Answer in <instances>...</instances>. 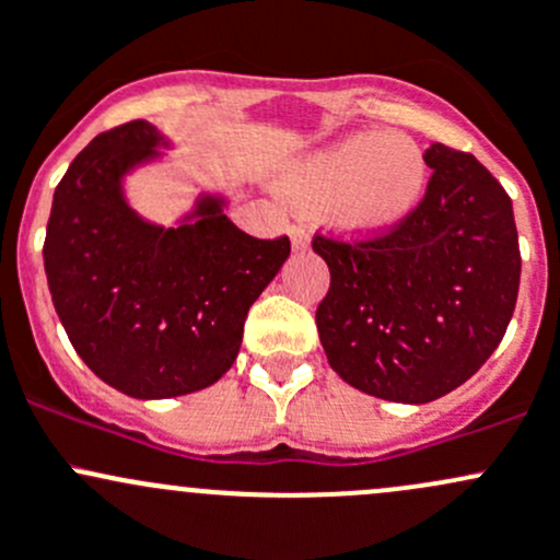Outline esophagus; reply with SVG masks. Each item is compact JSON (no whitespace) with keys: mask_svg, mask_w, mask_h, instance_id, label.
<instances>
[{"mask_svg":"<svg viewBox=\"0 0 560 560\" xmlns=\"http://www.w3.org/2000/svg\"><path fill=\"white\" fill-rule=\"evenodd\" d=\"M291 242H293V250H307L310 247V232L307 226H302V223H296V226H291Z\"/></svg>","mask_w":560,"mask_h":560,"instance_id":"34e87169","label":"esophagus"}]
</instances>
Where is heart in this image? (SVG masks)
I'll list each match as a JSON object with an SVG mask.
<instances>
[{"instance_id":"heart-1","label":"heart","mask_w":560,"mask_h":560,"mask_svg":"<svg viewBox=\"0 0 560 560\" xmlns=\"http://www.w3.org/2000/svg\"><path fill=\"white\" fill-rule=\"evenodd\" d=\"M425 177V155L412 137L353 135L299 159L285 188L302 205H328L348 237H377L418 207Z\"/></svg>"}]
</instances>
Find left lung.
Wrapping results in <instances>:
<instances>
[{
    "label": "left lung",
    "mask_w": 560,
    "mask_h": 560,
    "mask_svg": "<svg viewBox=\"0 0 560 560\" xmlns=\"http://www.w3.org/2000/svg\"><path fill=\"white\" fill-rule=\"evenodd\" d=\"M431 180L396 232L315 237L331 285L320 345L334 372L385 401L425 405L464 385L504 337L521 285L512 201L471 153L425 151Z\"/></svg>",
    "instance_id": "1"
}]
</instances>
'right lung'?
Listing matches in <instances>:
<instances>
[{"label":"right lung","instance_id":"1","mask_svg":"<svg viewBox=\"0 0 560 560\" xmlns=\"http://www.w3.org/2000/svg\"><path fill=\"white\" fill-rule=\"evenodd\" d=\"M172 148L148 120L91 140L61 177L45 232V275L69 342L131 399L218 383L237 359L247 310L291 256L288 237L240 232L223 188H201L170 226L140 215L126 177L164 164Z\"/></svg>","mask_w":560,"mask_h":560}]
</instances>
